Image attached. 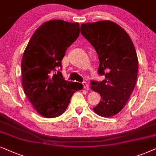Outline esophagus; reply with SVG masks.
Returning a JSON list of instances; mask_svg holds the SVG:
<instances>
[{"mask_svg":"<svg viewBox=\"0 0 156 156\" xmlns=\"http://www.w3.org/2000/svg\"><path fill=\"white\" fill-rule=\"evenodd\" d=\"M83 83V87H84V88L86 89V90H88L89 89H90V87H89V86H88V83L87 82H83L82 83Z\"/></svg>","mask_w":156,"mask_h":156,"instance_id":"34e87169","label":"esophagus"}]
</instances>
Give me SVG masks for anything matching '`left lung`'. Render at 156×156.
<instances>
[{"label": "left lung", "mask_w": 156, "mask_h": 156, "mask_svg": "<svg viewBox=\"0 0 156 156\" xmlns=\"http://www.w3.org/2000/svg\"><path fill=\"white\" fill-rule=\"evenodd\" d=\"M80 33L96 51L98 73L105 76L102 81H90L91 89L101 97L93 111L103 117L115 115L125 106L136 83L138 61L133 43L123 28L110 20L82 24Z\"/></svg>", "instance_id": "left-lung-1"}]
</instances>
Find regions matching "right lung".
Here are the masks:
<instances>
[{"instance_id":"obj_1","label":"right lung","mask_w":156,"mask_h":156,"mask_svg":"<svg viewBox=\"0 0 156 156\" xmlns=\"http://www.w3.org/2000/svg\"><path fill=\"white\" fill-rule=\"evenodd\" d=\"M78 23L52 20L35 31L21 62L24 93L43 117L55 118L66 111L72 95L81 90L80 83L67 82L61 70L66 51L78 38Z\"/></svg>"}]
</instances>
